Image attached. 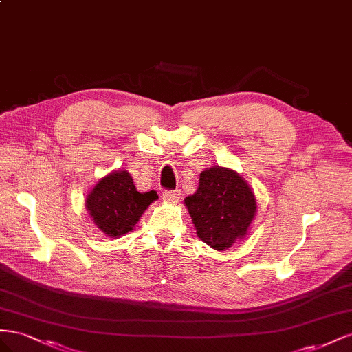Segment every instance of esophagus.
<instances>
[{
    "mask_svg": "<svg viewBox=\"0 0 352 352\" xmlns=\"http://www.w3.org/2000/svg\"><path fill=\"white\" fill-rule=\"evenodd\" d=\"M178 199H179V193L177 192V190L175 192H164L162 193V200L166 204H174Z\"/></svg>",
    "mask_w": 352,
    "mask_h": 352,
    "instance_id": "1",
    "label": "esophagus"
}]
</instances>
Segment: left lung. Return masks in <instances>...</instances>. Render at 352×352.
Returning <instances> with one entry per match:
<instances>
[{"instance_id": "8db88e82", "label": "left lung", "mask_w": 352, "mask_h": 352, "mask_svg": "<svg viewBox=\"0 0 352 352\" xmlns=\"http://www.w3.org/2000/svg\"><path fill=\"white\" fill-rule=\"evenodd\" d=\"M184 205L197 237L208 246L224 250L245 239L256 214V197L243 177L224 166L204 169L195 195Z\"/></svg>"}]
</instances>
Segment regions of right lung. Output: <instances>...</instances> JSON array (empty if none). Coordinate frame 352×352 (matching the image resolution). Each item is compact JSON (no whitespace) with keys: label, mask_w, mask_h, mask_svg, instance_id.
I'll return each instance as SVG.
<instances>
[{"label":"right lung","mask_w":352,"mask_h":352,"mask_svg":"<svg viewBox=\"0 0 352 352\" xmlns=\"http://www.w3.org/2000/svg\"><path fill=\"white\" fill-rule=\"evenodd\" d=\"M157 199L155 190L137 192L128 170H112L87 195L85 208L96 227L107 237L119 239L134 230L148 205Z\"/></svg>","instance_id":"1"}]
</instances>
